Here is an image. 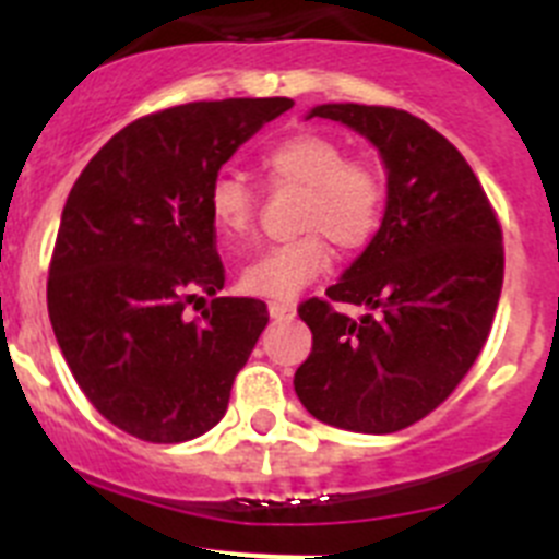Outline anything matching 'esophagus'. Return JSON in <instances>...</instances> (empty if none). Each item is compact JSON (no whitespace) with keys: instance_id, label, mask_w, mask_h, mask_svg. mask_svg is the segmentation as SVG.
Wrapping results in <instances>:
<instances>
[{"instance_id":"34e87169","label":"esophagus","mask_w":559,"mask_h":559,"mask_svg":"<svg viewBox=\"0 0 559 559\" xmlns=\"http://www.w3.org/2000/svg\"><path fill=\"white\" fill-rule=\"evenodd\" d=\"M269 313H271V319H276V322H290V319L296 316V305L294 302H271Z\"/></svg>"}]
</instances>
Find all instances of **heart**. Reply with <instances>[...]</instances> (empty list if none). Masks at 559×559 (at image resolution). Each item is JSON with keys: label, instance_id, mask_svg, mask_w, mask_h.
I'll list each match as a JSON object with an SVG mask.
<instances>
[{"label": "heart", "instance_id": "heart-1", "mask_svg": "<svg viewBox=\"0 0 559 559\" xmlns=\"http://www.w3.org/2000/svg\"><path fill=\"white\" fill-rule=\"evenodd\" d=\"M269 181L302 187L299 229L305 235L263 249L240 274L243 290L265 299H294L330 265V237L338 249L358 251L383 221L386 187L380 173L364 162H349L347 151L330 136L299 133L276 142L263 156ZM257 190L240 173H221L210 187V215L229 246L249 240L254 229Z\"/></svg>", "mask_w": 559, "mask_h": 559}]
</instances>
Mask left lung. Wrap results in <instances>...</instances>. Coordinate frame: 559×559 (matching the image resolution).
<instances>
[{"instance_id":"obj_1","label":"left lung","mask_w":559,"mask_h":559,"mask_svg":"<svg viewBox=\"0 0 559 559\" xmlns=\"http://www.w3.org/2000/svg\"><path fill=\"white\" fill-rule=\"evenodd\" d=\"M310 117L378 147L386 210L328 288L333 302L367 313L349 319L324 299L299 305L313 349L294 374L296 397L328 426L394 433L431 414L481 353L503 283L501 226L462 153L414 114L324 103Z\"/></svg>"}]
</instances>
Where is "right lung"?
Wrapping results in <instances>:
<instances>
[{"mask_svg":"<svg viewBox=\"0 0 559 559\" xmlns=\"http://www.w3.org/2000/svg\"><path fill=\"white\" fill-rule=\"evenodd\" d=\"M290 106L231 97L142 117L114 133L69 192L49 263V322L78 386L131 437L187 442L226 414L269 308L216 296L204 323L183 308L201 289L224 288L212 181Z\"/></svg>","mask_w":559,"mask_h":559,"instance_id":"obj_1","label":"right lung"}]
</instances>
